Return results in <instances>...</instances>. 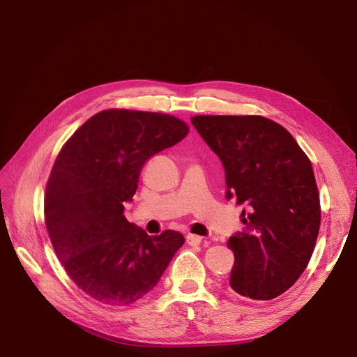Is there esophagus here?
Here are the masks:
<instances>
[{
    "label": "esophagus",
    "instance_id": "obj_1",
    "mask_svg": "<svg viewBox=\"0 0 357 357\" xmlns=\"http://www.w3.org/2000/svg\"><path fill=\"white\" fill-rule=\"evenodd\" d=\"M201 241H202V238L198 236V234H192V233L187 234V244L198 245V244H201Z\"/></svg>",
    "mask_w": 357,
    "mask_h": 357
}]
</instances>
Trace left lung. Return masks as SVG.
Segmentation results:
<instances>
[{"instance_id": "left-lung-1", "label": "left lung", "mask_w": 357, "mask_h": 357, "mask_svg": "<svg viewBox=\"0 0 357 357\" xmlns=\"http://www.w3.org/2000/svg\"><path fill=\"white\" fill-rule=\"evenodd\" d=\"M192 124L221 159L227 199L245 208L230 236V287L256 301L285 293L307 268L321 225L312 162L282 126L264 116L199 115Z\"/></svg>"}]
</instances>
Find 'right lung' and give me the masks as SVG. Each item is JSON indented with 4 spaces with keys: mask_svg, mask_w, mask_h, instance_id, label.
<instances>
[{
    "mask_svg": "<svg viewBox=\"0 0 357 357\" xmlns=\"http://www.w3.org/2000/svg\"><path fill=\"white\" fill-rule=\"evenodd\" d=\"M188 126L165 113L110 109L87 119L56 156L44 196L52 245L90 298L130 305L153 290L184 236H149L124 216L149 158L183 141Z\"/></svg>",
    "mask_w": 357,
    "mask_h": 357,
    "instance_id": "add662e5",
    "label": "right lung"
}]
</instances>
